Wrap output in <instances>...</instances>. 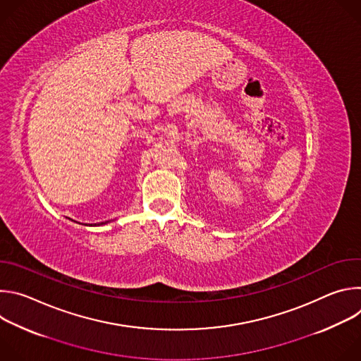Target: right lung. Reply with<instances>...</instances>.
<instances>
[{"label": "right lung", "mask_w": 361, "mask_h": 361, "mask_svg": "<svg viewBox=\"0 0 361 361\" xmlns=\"http://www.w3.org/2000/svg\"><path fill=\"white\" fill-rule=\"evenodd\" d=\"M106 223H107V221H106ZM106 223H101V224H106Z\"/></svg>", "instance_id": "obj_1"}]
</instances>
